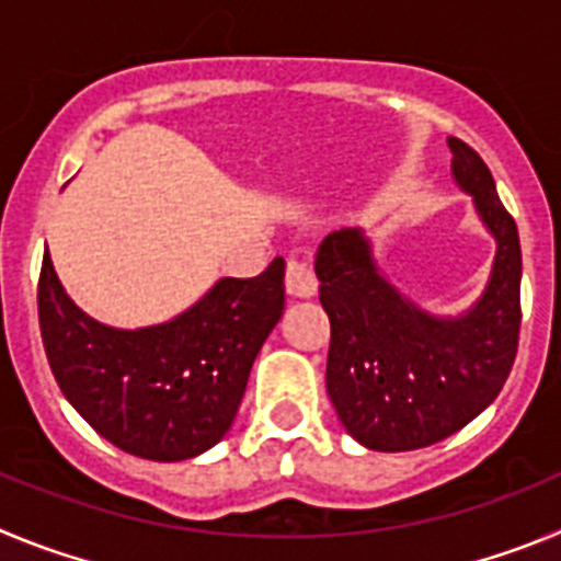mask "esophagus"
Here are the masks:
<instances>
[{
	"mask_svg": "<svg viewBox=\"0 0 561 561\" xmlns=\"http://www.w3.org/2000/svg\"><path fill=\"white\" fill-rule=\"evenodd\" d=\"M316 287H318L316 274H312V268L307 265V262H299V260L287 262L285 290L290 293V296H296V299H310L312 293H316Z\"/></svg>",
	"mask_w": 561,
	"mask_h": 561,
	"instance_id": "1",
	"label": "esophagus"
}]
</instances>
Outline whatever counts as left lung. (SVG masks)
<instances>
[{
	"label": "left lung",
	"mask_w": 561,
	"mask_h": 561,
	"mask_svg": "<svg viewBox=\"0 0 561 561\" xmlns=\"http://www.w3.org/2000/svg\"><path fill=\"white\" fill-rule=\"evenodd\" d=\"M453 175L492 231L497 254L478 305L436 318L377 271L360 229L318 245V299L330 316L327 393L352 438L380 453L431 447L469 425L501 393L519 341L517 224L481 156L450 139Z\"/></svg>",
	"instance_id": "left-lung-1"
}]
</instances>
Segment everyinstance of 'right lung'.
Wrapping results in <instances>:
<instances>
[{
    "label": "right lung",
    "instance_id": "1",
    "mask_svg": "<svg viewBox=\"0 0 561 561\" xmlns=\"http://www.w3.org/2000/svg\"><path fill=\"white\" fill-rule=\"evenodd\" d=\"M282 310V256L254 279H220L198 305L145 330L85 316L49 254L38 276V324L60 391L100 436L148 461L195 458L226 436Z\"/></svg>",
    "mask_w": 561,
    "mask_h": 561
}]
</instances>
